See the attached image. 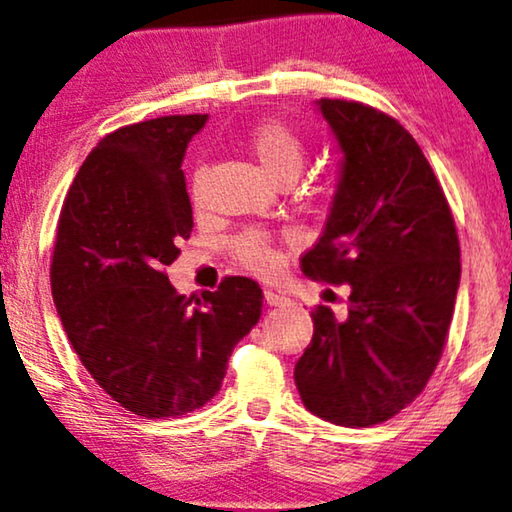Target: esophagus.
<instances>
[{
    "label": "esophagus",
    "mask_w": 512,
    "mask_h": 512,
    "mask_svg": "<svg viewBox=\"0 0 512 512\" xmlns=\"http://www.w3.org/2000/svg\"><path fill=\"white\" fill-rule=\"evenodd\" d=\"M264 299H267L269 306H283L285 302H288V297L278 290H264Z\"/></svg>",
    "instance_id": "esophagus-1"
}]
</instances>
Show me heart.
Here are the masks:
<instances>
[{"mask_svg":"<svg viewBox=\"0 0 512 512\" xmlns=\"http://www.w3.org/2000/svg\"><path fill=\"white\" fill-rule=\"evenodd\" d=\"M250 154L257 163L274 177V180H295V175L302 170L306 159V142L290 124L281 119H264L248 131L245 138ZM201 192V170H196L192 177V196L199 199ZM234 257L245 269L267 274L276 267L278 257L271 243V236L260 229H248L238 234L231 243Z\"/></svg>","mask_w":512,"mask_h":512,"instance_id":"b5f03b06","label":"heart"}]
</instances>
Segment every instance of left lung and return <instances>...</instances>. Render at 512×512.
Here are the masks:
<instances>
[{
	"label": "left lung",
	"instance_id": "8db88e82",
	"mask_svg": "<svg viewBox=\"0 0 512 512\" xmlns=\"http://www.w3.org/2000/svg\"><path fill=\"white\" fill-rule=\"evenodd\" d=\"M344 152L323 236L299 267L351 285L349 311H311L313 337L295 365L306 410L367 428L405 410L442 358L461 276L447 196L398 119L356 100L320 98Z\"/></svg>",
	"mask_w": 512,
	"mask_h": 512
}]
</instances>
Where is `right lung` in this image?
Here are the masks:
<instances>
[{
	"instance_id": "obj_1",
	"label": "right lung",
	"mask_w": 512,
	"mask_h": 512,
	"mask_svg": "<svg viewBox=\"0 0 512 512\" xmlns=\"http://www.w3.org/2000/svg\"><path fill=\"white\" fill-rule=\"evenodd\" d=\"M208 114L121 126L81 163L58 217L51 292L81 365L145 419L199 410L262 316V288L224 276L185 297L166 267L194 227L182 156Z\"/></svg>"
}]
</instances>
